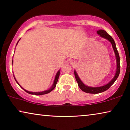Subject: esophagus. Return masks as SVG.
<instances>
[{"label": "esophagus", "instance_id": "1", "mask_svg": "<svg viewBox=\"0 0 130 130\" xmlns=\"http://www.w3.org/2000/svg\"><path fill=\"white\" fill-rule=\"evenodd\" d=\"M71 63H73V61H71Z\"/></svg>", "mask_w": 130, "mask_h": 130}]
</instances>
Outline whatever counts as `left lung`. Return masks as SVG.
<instances>
[{
  "instance_id": "left-lung-1",
  "label": "left lung",
  "mask_w": 130,
  "mask_h": 130,
  "mask_svg": "<svg viewBox=\"0 0 130 130\" xmlns=\"http://www.w3.org/2000/svg\"><path fill=\"white\" fill-rule=\"evenodd\" d=\"M97 34L100 35V37H102V38H104L105 39H106V40L109 41L112 44V46L113 51H114V53L115 55V57H116V63H117L116 73H115L114 77H113L112 78V79L109 83H107V84L105 85L104 86H99V87H91V86H86V85H85L84 83L82 82V81L81 80V79H80L79 76L77 74L76 71L74 70V76H75L76 80L78 83V86H79L80 89L82 90H83V92H86V93H88L96 94V93H101V92H103L105 91L106 90H108V89H109L110 87L113 84V83H114L115 80L117 79V78H118L120 72V56H119L118 52V51H117L116 44H115L114 40H113V39L112 38L111 35H109L105 31H104V30L103 29H99V31H97Z\"/></svg>"
}]
</instances>
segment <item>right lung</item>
Wrapping results in <instances>:
<instances>
[{
	"label": "right lung",
	"mask_w": 130,
	"mask_h": 130,
	"mask_svg": "<svg viewBox=\"0 0 130 130\" xmlns=\"http://www.w3.org/2000/svg\"><path fill=\"white\" fill-rule=\"evenodd\" d=\"M20 39H21V38H20ZM20 39H19V40H20ZM19 41H18L17 44V45L18 44V43ZM12 64H13V60H12ZM60 70H58V72H57V73H56V76H55V79H54V82H53V85H52V86H51V88H50L49 89L46 90H44V91H42V92H29V91H28V90H25V89H24L21 86V85L19 84V83L18 82L17 80H16V79H15V76H13V77H14V79H15V81L17 82V83H18V84L19 85V86H20L21 88L23 89H24V90H25V91L26 92H27L28 93L31 94V95H45V94H47V93H50V92L52 91V90H53V89H54L55 88H56V85H57V81H58V77H59V76H60Z\"/></svg>",
	"instance_id": "1"
}]
</instances>
